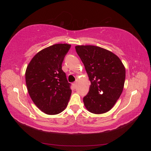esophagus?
Returning <instances> with one entry per match:
<instances>
[{
    "label": "esophagus",
    "instance_id": "obj_1",
    "mask_svg": "<svg viewBox=\"0 0 151 151\" xmlns=\"http://www.w3.org/2000/svg\"><path fill=\"white\" fill-rule=\"evenodd\" d=\"M72 85H73V87H74V88H76V86H77V83H76V82H75V83H73Z\"/></svg>",
    "mask_w": 151,
    "mask_h": 151
}]
</instances>
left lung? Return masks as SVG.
I'll return each mask as SVG.
<instances>
[{
    "label": "left lung",
    "instance_id": "obj_1",
    "mask_svg": "<svg viewBox=\"0 0 151 151\" xmlns=\"http://www.w3.org/2000/svg\"><path fill=\"white\" fill-rule=\"evenodd\" d=\"M75 48L91 81L89 93L83 98L84 106L94 114L106 113L123 91L125 66L115 53L101 47L77 45Z\"/></svg>",
    "mask_w": 151,
    "mask_h": 151
}]
</instances>
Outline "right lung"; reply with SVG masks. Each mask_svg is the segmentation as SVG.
I'll return each instance as SVG.
<instances>
[{"label": "right lung", "mask_w": 151, "mask_h": 151, "mask_svg": "<svg viewBox=\"0 0 151 151\" xmlns=\"http://www.w3.org/2000/svg\"><path fill=\"white\" fill-rule=\"evenodd\" d=\"M70 45L55 44L41 50L27 66L25 78L28 93L41 111L57 115L66 108L72 93L62 64Z\"/></svg>", "instance_id": "right-lung-1"}]
</instances>
